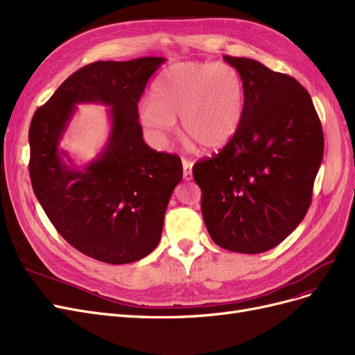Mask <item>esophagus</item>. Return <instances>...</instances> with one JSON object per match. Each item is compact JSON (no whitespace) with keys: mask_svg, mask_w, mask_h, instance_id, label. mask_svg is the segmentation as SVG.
<instances>
[{"mask_svg":"<svg viewBox=\"0 0 355 355\" xmlns=\"http://www.w3.org/2000/svg\"><path fill=\"white\" fill-rule=\"evenodd\" d=\"M191 162L187 159H182V177L186 181H190L193 178V171H191Z\"/></svg>","mask_w":355,"mask_h":355,"instance_id":"1","label":"esophagus"}]
</instances>
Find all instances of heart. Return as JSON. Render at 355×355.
<instances>
[{"label": "heart", "mask_w": 355, "mask_h": 355, "mask_svg": "<svg viewBox=\"0 0 355 355\" xmlns=\"http://www.w3.org/2000/svg\"><path fill=\"white\" fill-rule=\"evenodd\" d=\"M137 115L159 141L173 134L180 118L182 135L205 152L221 150L245 115L243 79L233 66L215 62H178L164 69Z\"/></svg>", "instance_id": "heart-1"}]
</instances>
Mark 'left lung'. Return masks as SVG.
I'll list each match as a JSON object with an SVG mask.
<instances>
[{
	"mask_svg": "<svg viewBox=\"0 0 355 355\" xmlns=\"http://www.w3.org/2000/svg\"><path fill=\"white\" fill-rule=\"evenodd\" d=\"M243 79L245 115L223 150L194 164L202 215L214 242L261 254L288 237L310 208L323 159L313 100L295 78L224 55Z\"/></svg>",
	"mask_w": 355,
	"mask_h": 355,
	"instance_id": "left-lung-1",
	"label": "left lung"
}]
</instances>
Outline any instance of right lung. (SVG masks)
<instances>
[{"instance_id":"obj_1","label":"right lung","mask_w":355,"mask_h":355,"mask_svg":"<svg viewBox=\"0 0 355 355\" xmlns=\"http://www.w3.org/2000/svg\"><path fill=\"white\" fill-rule=\"evenodd\" d=\"M164 57L94 62L72 73L41 106L29 127L32 189L55 230L79 252L107 264L147 257L182 178L177 155L143 140L137 106ZM107 105L111 131L93 162L78 166L60 141L76 104Z\"/></svg>"}]
</instances>
